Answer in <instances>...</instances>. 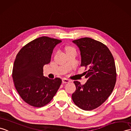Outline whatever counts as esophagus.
I'll use <instances>...</instances> for the list:
<instances>
[{"label": "esophagus", "mask_w": 131, "mask_h": 131, "mask_svg": "<svg viewBox=\"0 0 131 131\" xmlns=\"http://www.w3.org/2000/svg\"><path fill=\"white\" fill-rule=\"evenodd\" d=\"M62 83H69V82H70V80L66 79H62Z\"/></svg>", "instance_id": "obj_1"}]
</instances>
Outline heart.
Here are the masks:
<instances>
[{"instance_id": "obj_1", "label": "heart", "mask_w": 131, "mask_h": 131, "mask_svg": "<svg viewBox=\"0 0 131 131\" xmlns=\"http://www.w3.org/2000/svg\"><path fill=\"white\" fill-rule=\"evenodd\" d=\"M71 49H73V48L72 47H68L66 48V50L68 51V50H71Z\"/></svg>"}]
</instances>
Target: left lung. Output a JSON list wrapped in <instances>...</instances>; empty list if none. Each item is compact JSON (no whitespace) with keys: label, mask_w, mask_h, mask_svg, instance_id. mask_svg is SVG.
I'll list each match as a JSON object with an SVG mask.
<instances>
[{"label":"left lung","mask_w":131,"mask_h":131,"mask_svg":"<svg viewBox=\"0 0 131 131\" xmlns=\"http://www.w3.org/2000/svg\"><path fill=\"white\" fill-rule=\"evenodd\" d=\"M72 42L79 48L81 66L88 69L84 72L88 80L84 85L74 81L77 88L72 99L83 110H93L102 105L114 89L117 77L114 60L109 48L95 39L85 37Z\"/></svg>","instance_id":"obj_1"}]
</instances>
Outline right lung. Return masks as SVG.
I'll list each match as a JSON object with an SVG mask.
<instances>
[{
    "label": "right lung",
    "instance_id": "1",
    "mask_svg": "<svg viewBox=\"0 0 131 131\" xmlns=\"http://www.w3.org/2000/svg\"><path fill=\"white\" fill-rule=\"evenodd\" d=\"M61 42L43 36L29 42L17 54L12 77L18 94L30 105L48 104L61 84V79H50L43 74V66L50 62L54 48Z\"/></svg>",
    "mask_w": 131,
    "mask_h": 131
}]
</instances>
